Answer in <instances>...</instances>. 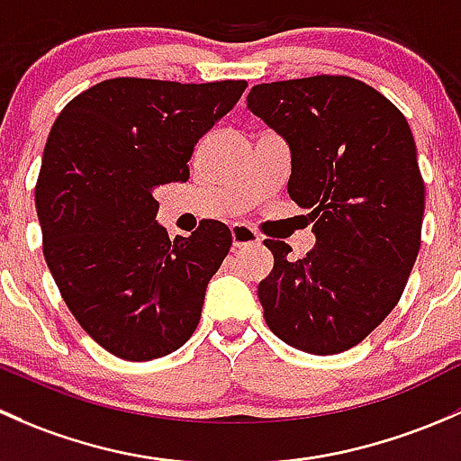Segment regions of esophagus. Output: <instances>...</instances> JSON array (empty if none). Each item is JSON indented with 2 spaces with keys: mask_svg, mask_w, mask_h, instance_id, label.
<instances>
[{
  "mask_svg": "<svg viewBox=\"0 0 461 461\" xmlns=\"http://www.w3.org/2000/svg\"><path fill=\"white\" fill-rule=\"evenodd\" d=\"M230 235H232V246H235V249H240V246H249V244H259L258 232L246 224L232 226Z\"/></svg>",
  "mask_w": 461,
  "mask_h": 461,
  "instance_id": "1",
  "label": "esophagus"
}]
</instances>
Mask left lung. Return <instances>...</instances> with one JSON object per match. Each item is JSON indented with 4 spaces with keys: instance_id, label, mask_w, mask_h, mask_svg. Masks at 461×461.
Here are the masks:
<instances>
[{
    "instance_id": "1",
    "label": "left lung",
    "mask_w": 461,
    "mask_h": 461,
    "mask_svg": "<svg viewBox=\"0 0 461 461\" xmlns=\"http://www.w3.org/2000/svg\"><path fill=\"white\" fill-rule=\"evenodd\" d=\"M246 106L291 149L288 195L308 208L315 249L266 240L275 266L258 295L293 348L335 355L395 308L421 244L424 179L411 126L382 93L346 75L258 84Z\"/></svg>"
}]
</instances>
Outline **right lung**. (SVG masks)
Wrapping results in <instances>:
<instances>
[{
  "label": "right lung",
  "mask_w": 461,
  "mask_h": 461,
  "mask_svg": "<svg viewBox=\"0 0 461 461\" xmlns=\"http://www.w3.org/2000/svg\"><path fill=\"white\" fill-rule=\"evenodd\" d=\"M246 86L106 79L66 104L50 128L35 186L44 258L75 320L115 357H164L195 333L232 235L203 220L191 237L170 240L153 193L186 182L199 137Z\"/></svg>",
  "instance_id": "obj_1"
}]
</instances>
